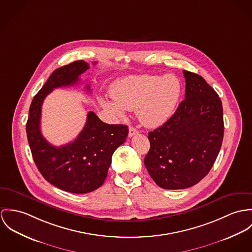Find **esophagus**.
Listing matches in <instances>:
<instances>
[{
    "label": "esophagus",
    "instance_id": "1",
    "mask_svg": "<svg viewBox=\"0 0 252 252\" xmlns=\"http://www.w3.org/2000/svg\"><path fill=\"white\" fill-rule=\"evenodd\" d=\"M138 133H139V131H138L136 128H134V127H132V126L129 127V129H128V136H129V137H132V136H134V135H136V134H138Z\"/></svg>",
    "mask_w": 252,
    "mask_h": 252
}]
</instances>
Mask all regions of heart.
<instances>
[{"label":"heart","instance_id":"obj_1","mask_svg":"<svg viewBox=\"0 0 252 252\" xmlns=\"http://www.w3.org/2000/svg\"><path fill=\"white\" fill-rule=\"evenodd\" d=\"M179 79L171 74L129 76L118 81L111 88V97H100L101 105L118 118L126 110L136 111L140 122L156 127L164 124L174 112L181 96Z\"/></svg>","mask_w":252,"mask_h":252}]
</instances>
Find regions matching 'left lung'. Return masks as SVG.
Listing matches in <instances>:
<instances>
[{
	"mask_svg": "<svg viewBox=\"0 0 252 252\" xmlns=\"http://www.w3.org/2000/svg\"><path fill=\"white\" fill-rule=\"evenodd\" d=\"M185 99L165 124L149 132L144 164L165 189L198 184L213 167L223 140V110L217 92L205 79L184 70Z\"/></svg>",
	"mask_w": 252,
	"mask_h": 252,
	"instance_id": "1",
	"label": "left lung"
}]
</instances>
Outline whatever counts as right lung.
<instances>
[{
	"label": "right lung",
	"mask_w": 252,
	"mask_h": 252,
	"mask_svg": "<svg viewBox=\"0 0 252 252\" xmlns=\"http://www.w3.org/2000/svg\"><path fill=\"white\" fill-rule=\"evenodd\" d=\"M89 68V63L81 60L54 70L34 95L26 125L32 156L43 178L62 190L77 194L94 191L103 185L113 153L128 134L126 126L105 124L90 111L84 128L73 142L55 147L42 136L40 117L44 98L55 88L77 84ZM86 90L91 91L89 85Z\"/></svg>",
	"instance_id": "obj_1"
}]
</instances>
